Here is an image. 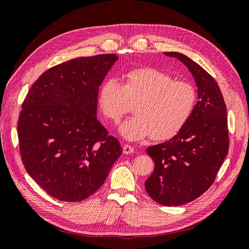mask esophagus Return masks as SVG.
Masks as SVG:
<instances>
[{"label":"esophagus","mask_w":249,"mask_h":249,"mask_svg":"<svg viewBox=\"0 0 249 249\" xmlns=\"http://www.w3.org/2000/svg\"><path fill=\"white\" fill-rule=\"evenodd\" d=\"M123 150H124V154H132L134 153V147L129 145V144H124V147H123Z\"/></svg>","instance_id":"34e87169"}]
</instances>
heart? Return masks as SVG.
<instances>
[{"label":"heart","mask_w":249,"mask_h":249,"mask_svg":"<svg viewBox=\"0 0 249 249\" xmlns=\"http://www.w3.org/2000/svg\"><path fill=\"white\" fill-rule=\"evenodd\" d=\"M105 118L119 124L135 104V116L120 126L127 140H154L175 137L189 122L197 104V91L191 83L176 81L170 73L153 67L127 72L122 84L116 79L105 81L97 96Z\"/></svg>","instance_id":"b5f03b06"}]
</instances>
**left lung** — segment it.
Instances as JSON below:
<instances>
[{
  "mask_svg": "<svg viewBox=\"0 0 249 249\" xmlns=\"http://www.w3.org/2000/svg\"><path fill=\"white\" fill-rule=\"evenodd\" d=\"M183 62L196 82L198 102L188 124L175 137L146 153L155 169L145 180V190L163 206L185 205L205 193L229 152L228 112L214 78L189 57L165 52Z\"/></svg>",
  "mask_w": 249,
  "mask_h": 249,
  "instance_id": "obj_1",
  "label": "left lung"
}]
</instances>
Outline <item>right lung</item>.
Segmentation results:
<instances>
[{"label":"right lung","instance_id":"obj_1","mask_svg":"<svg viewBox=\"0 0 249 249\" xmlns=\"http://www.w3.org/2000/svg\"><path fill=\"white\" fill-rule=\"evenodd\" d=\"M117 59L102 54L53 66L34 82L21 105V161L52 197L86 199L100 189L123 153L96 117L99 87Z\"/></svg>","mask_w":249,"mask_h":249}]
</instances>
